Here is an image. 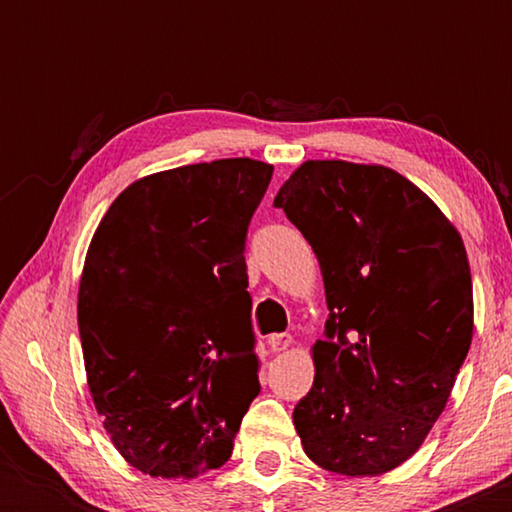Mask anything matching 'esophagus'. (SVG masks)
Here are the masks:
<instances>
[{
    "label": "esophagus",
    "mask_w": 512,
    "mask_h": 512,
    "mask_svg": "<svg viewBox=\"0 0 512 512\" xmlns=\"http://www.w3.org/2000/svg\"><path fill=\"white\" fill-rule=\"evenodd\" d=\"M291 342H293V338H291L289 333H272V335H268L270 352H284V349L291 347Z\"/></svg>",
    "instance_id": "obj_1"
}]
</instances>
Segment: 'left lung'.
<instances>
[{
  "label": "left lung",
  "mask_w": 512,
  "mask_h": 512,
  "mask_svg": "<svg viewBox=\"0 0 512 512\" xmlns=\"http://www.w3.org/2000/svg\"><path fill=\"white\" fill-rule=\"evenodd\" d=\"M282 207L324 277L326 340L293 410L303 450L331 473L401 466L443 415L473 340L464 240L429 195L384 165L305 160Z\"/></svg>",
  "instance_id": "left-lung-1"
}]
</instances>
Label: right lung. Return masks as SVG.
<instances>
[{
  "mask_svg": "<svg viewBox=\"0 0 512 512\" xmlns=\"http://www.w3.org/2000/svg\"><path fill=\"white\" fill-rule=\"evenodd\" d=\"M272 170L223 158L149 174L90 240L76 305L90 396L153 478L226 464L261 391L244 240Z\"/></svg>",
  "mask_w": 512,
  "mask_h": 512,
  "instance_id": "1",
  "label": "right lung"
}]
</instances>
